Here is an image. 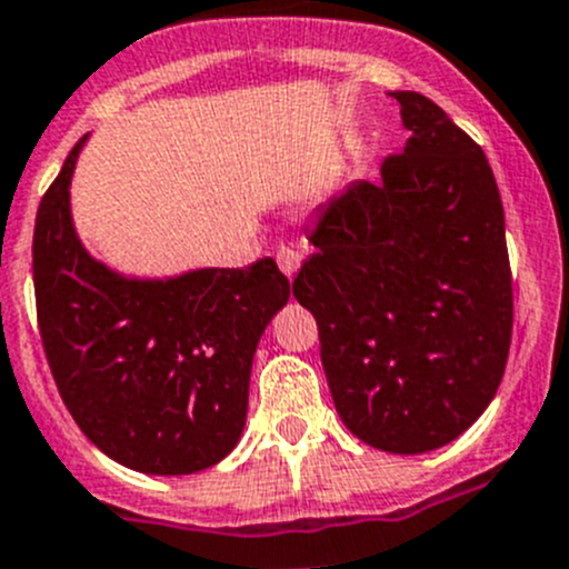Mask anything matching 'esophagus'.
I'll list each match as a JSON object with an SVG mask.
<instances>
[{
  "instance_id": "esophagus-1",
  "label": "esophagus",
  "mask_w": 569,
  "mask_h": 569,
  "mask_svg": "<svg viewBox=\"0 0 569 569\" xmlns=\"http://www.w3.org/2000/svg\"><path fill=\"white\" fill-rule=\"evenodd\" d=\"M276 262H279L281 273L288 276V279H293V276H296V270H299V264H301V253L296 251V248L281 246L279 251H276Z\"/></svg>"
}]
</instances>
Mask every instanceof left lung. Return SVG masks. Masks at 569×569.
Wrapping results in <instances>:
<instances>
[{
  "label": "left lung",
  "instance_id": "left-lung-1",
  "mask_svg": "<svg viewBox=\"0 0 569 569\" xmlns=\"http://www.w3.org/2000/svg\"><path fill=\"white\" fill-rule=\"evenodd\" d=\"M408 142L380 181L321 203L293 296L316 316L343 425L393 456L456 441L500 388L513 327L495 172L419 91H393Z\"/></svg>",
  "mask_w": 569,
  "mask_h": 569
}]
</instances>
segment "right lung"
Returning <instances> with one entry per match:
<instances>
[{
    "label": "right lung",
    "instance_id": "1",
    "mask_svg": "<svg viewBox=\"0 0 569 569\" xmlns=\"http://www.w3.org/2000/svg\"><path fill=\"white\" fill-rule=\"evenodd\" d=\"M52 181L32 234L38 329L63 405L97 450L144 475L214 467L246 427L259 338L288 305L270 257L167 279L122 276L91 257L72 220V172Z\"/></svg>",
    "mask_w": 569,
    "mask_h": 569
}]
</instances>
